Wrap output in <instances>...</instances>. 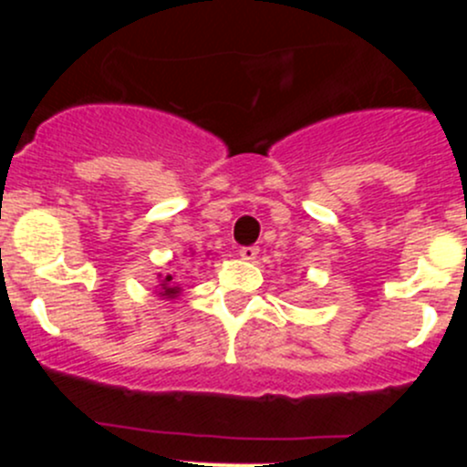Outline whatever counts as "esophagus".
<instances>
[{
	"mask_svg": "<svg viewBox=\"0 0 467 467\" xmlns=\"http://www.w3.org/2000/svg\"><path fill=\"white\" fill-rule=\"evenodd\" d=\"M257 255H260V248H257V246H242V248H239V257H242V260L253 262Z\"/></svg>",
	"mask_w": 467,
	"mask_h": 467,
	"instance_id": "obj_1",
	"label": "esophagus"
}]
</instances>
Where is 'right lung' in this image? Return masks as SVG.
I'll return each mask as SVG.
<instances>
[{
    "instance_id": "1",
    "label": "right lung",
    "mask_w": 467,
    "mask_h": 467,
    "mask_svg": "<svg viewBox=\"0 0 467 467\" xmlns=\"http://www.w3.org/2000/svg\"><path fill=\"white\" fill-rule=\"evenodd\" d=\"M160 289H162L160 291V296H162V298H176V296L181 294V286L173 285V275H164Z\"/></svg>"
}]
</instances>
